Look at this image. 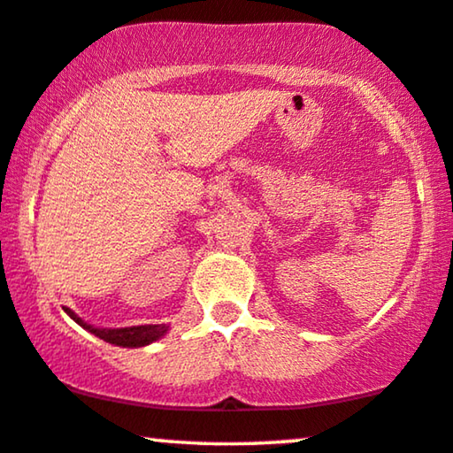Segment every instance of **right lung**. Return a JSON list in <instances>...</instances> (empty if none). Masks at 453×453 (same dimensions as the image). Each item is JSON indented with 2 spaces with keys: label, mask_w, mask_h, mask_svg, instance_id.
Segmentation results:
<instances>
[{
  "label": "right lung",
  "mask_w": 453,
  "mask_h": 453,
  "mask_svg": "<svg viewBox=\"0 0 453 453\" xmlns=\"http://www.w3.org/2000/svg\"><path fill=\"white\" fill-rule=\"evenodd\" d=\"M65 311L80 324V326H84L88 333L96 334L98 339L117 347H145L150 345V342L162 339V336L168 333V326H165V324H143V326H129V328H94L90 324L81 320V318L75 316L69 308H65Z\"/></svg>",
  "instance_id": "1"
}]
</instances>
